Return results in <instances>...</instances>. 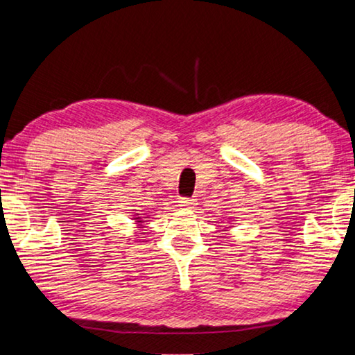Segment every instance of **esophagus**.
Here are the masks:
<instances>
[{
  "label": "esophagus",
  "mask_w": 355,
  "mask_h": 355,
  "mask_svg": "<svg viewBox=\"0 0 355 355\" xmlns=\"http://www.w3.org/2000/svg\"><path fill=\"white\" fill-rule=\"evenodd\" d=\"M178 206L184 207V209H194V206H196V201H194L193 198H180Z\"/></svg>",
  "instance_id": "obj_1"
}]
</instances>
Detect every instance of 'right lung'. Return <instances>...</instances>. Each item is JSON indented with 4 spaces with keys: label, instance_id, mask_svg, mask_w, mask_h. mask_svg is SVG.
<instances>
[{
    "label": "right lung",
    "instance_id": "add662e5",
    "mask_svg": "<svg viewBox=\"0 0 355 355\" xmlns=\"http://www.w3.org/2000/svg\"><path fill=\"white\" fill-rule=\"evenodd\" d=\"M138 220H139V218H138ZM139 222H141V220H139Z\"/></svg>",
    "mask_w": 355,
    "mask_h": 355
}]
</instances>
